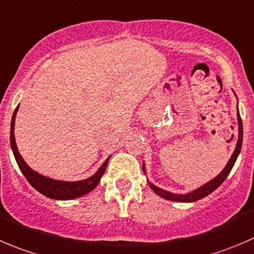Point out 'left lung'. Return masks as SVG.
Instances as JSON below:
<instances>
[{
  "label": "left lung",
  "instance_id": "left-lung-1",
  "mask_svg": "<svg viewBox=\"0 0 254 254\" xmlns=\"http://www.w3.org/2000/svg\"><path fill=\"white\" fill-rule=\"evenodd\" d=\"M237 119H238V140H237V145H236V149L233 151L232 156H231L230 161L227 162L226 167L223 169V171L218 175L217 177H215L213 180H211L210 182L205 184L203 186H201L200 189L195 190L192 192L186 193V195H175V193H170L165 190L159 189L156 187L155 185L150 184L149 182V186L151 187V190L154 191L156 195H159L160 197L165 198V200H170V201H177V202H195V201L201 200V198L206 197L207 195L212 193L217 187H220L222 185V182L227 179L228 174L231 172L232 170L233 165H235L236 160H237L238 154L241 151V147H242V140H243V125H242V120H241V115L240 113H237ZM142 170L145 171V166L142 165Z\"/></svg>",
  "mask_w": 254,
  "mask_h": 254
}]
</instances>
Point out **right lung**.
I'll list each match as a JSON object with an SVG mask.
<instances>
[{
  "instance_id": "right-lung-1",
  "label": "right lung",
  "mask_w": 254,
  "mask_h": 254,
  "mask_svg": "<svg viewBox=\"0 0 254 254\" xmlns=\"http://www.w3.org/2000/svg\"><path fill=\"white\" fill-rule=\"evenodd\" d=\"M18 107L16 108L13 113V117H12L11 122V147L12 151H13L14 157H16V161L18 164L19 170L22 171V174L24 175V177L27 179V181L37 190L42 195L47 196L49 198H54V200H72V198L80 197V196L85 195V193L90 192L97 187V185L99 184L100 179L104 175L105 169H107L108 161H109V157L105 160L104 164L102 165L99 170H98L97 174L94 176L89 177L87 180H83V181H77V182H65V181H57V180L48 179V177H44L42 175L37 174L36 171H33L32 169H29L28 165L24 162V160L22 159V156L19 155L18 149H17L16 141H14V117H16V113Z\"/></svg>"
}]
</instances>
